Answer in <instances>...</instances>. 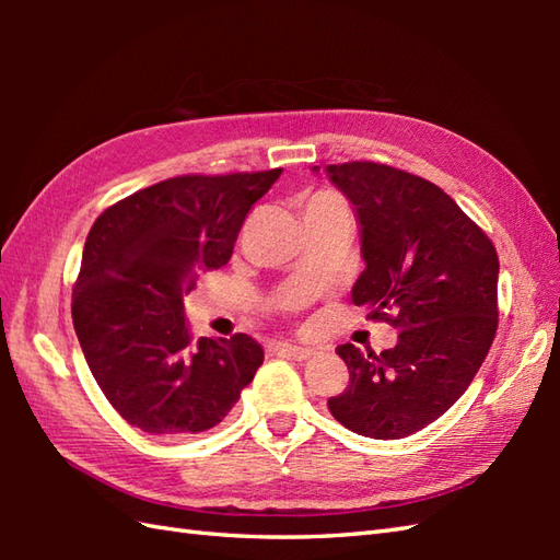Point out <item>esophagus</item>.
<instances>
[{"label": "esophagus", "mask_w": 560, "mask_h": 560, "mask_svg": "<svg viewBox=\"0 0 560 560\" xmlns=\"http://www.w3.org/2000/svg\"><path fill=\"white\" fill-rule=\"evenodd\" d=\"M279 351L291 355L293 361H307V359H313V355H315V349H311V347H295V343H281Z\"/></svg>", "instance_id": "1"}]
</instances>
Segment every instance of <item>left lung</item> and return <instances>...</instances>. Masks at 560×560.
<instances>
[{"instance_id":"8db88e82","label":"left lung","mask_w":560,"mask_h":560,"mask_svg":"<svg viewBox=\"0 0 560 560\" xmlns=\"http://www.w3.org/2000/svg\"><path fill=\"white\" fill-rule=\"evenodd\" d=\"M325 173L361 223L365 269L351 301L399 329L397 347L383 353L341 343L349 387L327 407L359 435L407 438L464 395L491 349L495 247L455 199L419 175L371 161L327 165Z\"/></svg>"}]
</instances>
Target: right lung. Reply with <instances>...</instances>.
I'll return each instance as SVG.
<instances>
[{
	"label": "right lung",
	"instance_id": "obj_1",
	"mask_svg": "<svg viewBox=\"0 0 560 560\" xmlns=\"http://www.w3.org/2000/svg\"><path fill=\"white\" fill-rule=\"evenodd\" d=\"M281 168L180 175L105 209L89 231L71 319L105 399L151 435L221 423L265 351L247 335L192 339L183 299L233 255L241 225Z\"/></svg>",
	"mask_w": 560,
	"mask_h": 560
}]
</instances>
